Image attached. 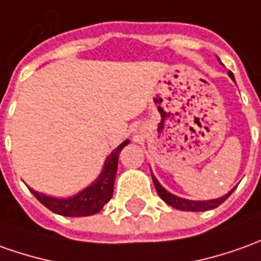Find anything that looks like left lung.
<instances>
[{"mask_svg": "<svg viewBox=\"0 0 261 261\" xmlns=\"http://www.w3.org/2000/svg\"><path fill=\"white\" fill-rule=\"evenodd\" d=\"M229 76L234 81L233 73L229 72ZM152 179H153L156 192H158V195L161 196L162 200L165 203H168L169 206L175 207V209L185 210V212H206V210L215 209L217 206H220L233 193V190H234V189H231L227 195L222 196V197H217V199H212V200H188V199H183V197H179V196L172 195L170 192H168L166 189L162 186L161 183L158 182V179L153 175H152Z\"/></svg>", "mask_w": 261, "mask_h": 261, "instance_id": "obj_1", "label": "left lung"}]
</instances>
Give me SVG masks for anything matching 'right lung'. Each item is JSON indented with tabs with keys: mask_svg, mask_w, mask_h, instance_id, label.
<instances>
[{
	"mask_svg": "<svg viewBox=\"0 0 261 261\" xmlns=\"http://www.w3.org/2000/svg\"><path fill=\"white\" fill-rule=\"evenodd\" d=\"M129 141L120 143L118 148L109 154L105 161L103 169L98 176V179L78 195L68 197V199H58V197H51L44 193H38L37 190H31V193L37 197L39 202L44 204L45 207L61 215V216L68 217H81L91 216L100 212V209L107 204L113 193V183L116 177V169H118V159L122 149L126 146Z\"/></svg>",
	"mask_w": 261,
	"mask_h": 261,
	"instance_id": "right-lung-1",
	"label": "right lung"
}]
</instances>
